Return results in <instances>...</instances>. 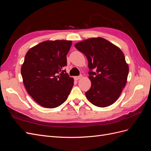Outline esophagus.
<instances>
[{
	"label": "esophagus",
	"mask_w": 151,
	"mask_h": 151,
	"mask_svg": "<svg viewBox=\"0 0 151 151\" xmlns=\"http://www.w3.org/2000/svg\"><path fill=\"white\" fill-rule=\"evenodd\" d=\"M82 77H83V76H82V75L79 76H76V77H74V79L76 80V81H77V80H79V79H81Z\"/></svg>",
	"instance_id": "1"
}]
</instances>
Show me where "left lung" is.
<instances>
[{"mask_svg":"<svg viewBox=\"0 0 151 151\" xmlns=\"http://www.w3.org/2000/svg\"><path fill=\"white\" fill-rule=\"evenodd\" d=\"M74 46L88 61L91 86L85 93L87 99L98 107L110 106L120 97L127 84L129 68L124 54L116 45L101 37L84 40ZM93 69L96 71L93 72Z\"/></svg>","mask_w":151,"mask_h":151,"instance_id":"left-lung-1","label":"left lung"}]
</instances>
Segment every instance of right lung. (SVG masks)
Masks as SVG:
<instances>
[{"label":"right lung","mask_w":151,"mask_h":151,"mask_svg":"<svg viewBox=\"0 0 151 151\" xmlns=\"http://www.w3.org/2000/svg\"><path fill=\"white\" fill-rule=\"evenodd\" d=\"M72 45L70 40H48L26 53L21 72L28 93L40 106L54 108L65 101L74 79L63 67Z\"/></svg>","instance_id":"obj_1"}]
</instances>
